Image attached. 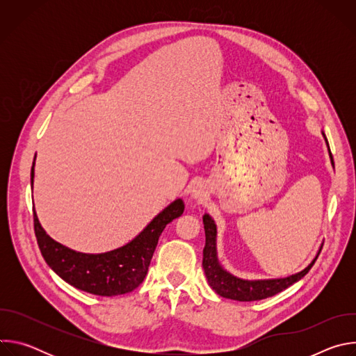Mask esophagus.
<instances>
[{"mask_svg":"<svg viewBox=\"0 0 356 356\" xmlns=\"http://www.w3.org/2000/svg\"><path fill=\"white\" fill-rule=\"evenodd\" d=\"M206 195V191H204V187L202 186H195V188L193 190V197L195 200H202Z\"/></svg>","mask_w":356,"mask_h":356,"instance_id":"1","label":"esophagus"}]
</instances>
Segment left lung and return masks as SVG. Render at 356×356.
<instances>
[{
	"label": "left lung",
	"instance_id": "left-lung-1",
	"mask_svg": "<svg viewBox=\"0 0 356 356\" xmlns=\"http://www.w3.org/2000/svg\"><path fill=\"white\" fill-rule=\"evenodd\" d=\"M332 159V154H331ZM334 163V161H332ZM202 222H204V231H206V246L202 250V268H204V273L207 276V280L210 286L222 297L232 298L238 301H255L272 297L293 283L298 282L301 277L306 276L309 270L316 264L317 258L300 273H296L293 276L284 277V279H276V280H257V282H249L242 280L238 277H234L232 275L227 273L217 261V250H216V224L211 220L209 214L202 217ZM321 252V249H320Z\"/></svg>",
	"mask_w": 356,
	"mask_h": 356
}]
</instances>
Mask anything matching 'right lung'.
Wrapping results in <instances>:
<instances>
[{"label": "right lung", "instance_id": "obj_1", "mask_svg": "<svg viewBox=\"0 0 356 356\" xmlns=\"http://www.w3.org/2000/svg\"><path fill=\"white\" fill-rule=\"evenodd\" d=\"M33 183V166L31 169ZM184 211L183 201H173L129 243L107 253L88 255L72 250L50 238L33 210V228L46 264L65 282L95 296H118L135 290L145 279L161 234Z\"/></svg>", "mask_w": 356, "mask_h": 356}]
</instances>
